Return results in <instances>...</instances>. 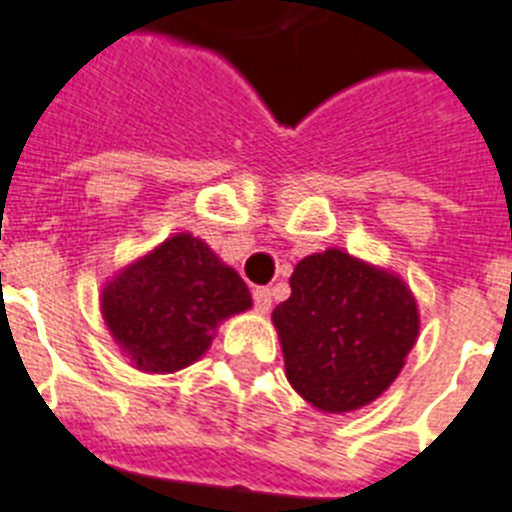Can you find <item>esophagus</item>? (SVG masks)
<instances>
[{
  "label": "esophagus",
  "mask_w": 512,
  "mask_h": 512,
  "mask_svg": "<svg viewBox=\"0 0 512 512\" xmlns=\"http://www.w3.org/2000/svg\"><path fill=\"white\" fill-rule=\"evenodd\" d=\"M252 301H255V309L260 311V314H268L270 311V288H255L252 291Z\"/></svg>",
  "instance_id": "1"
}]
</instances>
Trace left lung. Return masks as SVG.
<instances>
[{"instance_id":"8db88e82","label":"left lung","mask_w":512,"mask_h":512,"mask_svg":"<svg viewBox=\"0 0 512 512\" xmlns=\"http://www.w3.org/2000/svg\"><path fill=\"white\" fill-rule=\"evenodd\" d=\"M273 324L286 379L322 412H353L397 379L420 332L415 296L399 275L342 250L309 255Z\"/></svg>"}]
</instances>
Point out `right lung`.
Masks as SVG:
<instances>
[{"mask_svg":"<svg viewBox=\"0 0 512 512\" xmlns=\"http://www.w3.org/2000/svg\"><path fill=\"white\" fill-rule=\"evenodd\" d=\"M100 306L133 366L175 373L198 361L216 327L250 309L252 296L203 239L175 234L115 275L102 288Z\"/></svg>","mask_w":512,"mask_h":512,"instance_id":"add662e5","label":"right lung"}]
</instances>
